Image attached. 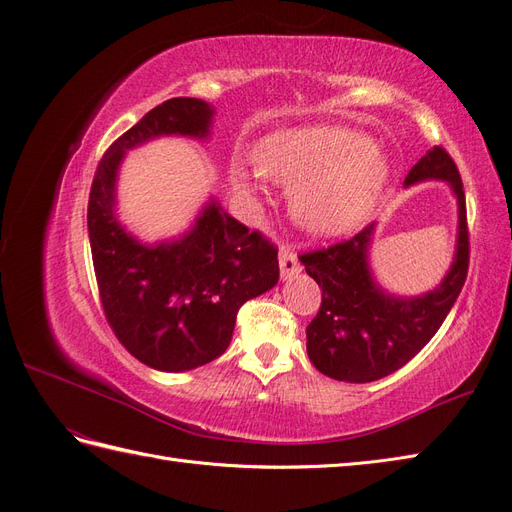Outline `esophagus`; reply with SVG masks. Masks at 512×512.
<instances>
[{
  "label": "esophagus",
  "mask_w": 512,
  "mask_h": 512,
  "mask_svg": "<svg viewBox=\"0 0 512 512\" xmlns=\"http://www.w3.org/2000/svg\"><path fill=\"white\" fill-rule=\"evenodd\" d=\"M278 266H280V276H283L285 280L302 272V266H300V259H298V255H295V253H293V251H289V249H285V246H283V249H280V255H278Z\"/></svg>",
  "instance_id": "1"
}]
</instances>
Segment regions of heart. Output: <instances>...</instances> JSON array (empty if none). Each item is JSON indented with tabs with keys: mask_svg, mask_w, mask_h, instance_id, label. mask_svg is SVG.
Segmentation results:
<instances>
[{
	"mask_svg": "<svg viewBox=\"0 0 512 512\" xmlns=\"http://www.w3.org/2000/svg\"><path fill=\"white\" fill-rule=\"evenodd\" d=\"M261 176L291 189V212L310 234L338 236L364 223L381 197L389 166L372 140L346 127L276 131L257 142ZM238 187H249L236 172Z\"/></svg>",
	"mask_w": 512,
	"mask_h": 512,
	"instance_id": "heart-1",
	"label": "heart"
}]
</instances>
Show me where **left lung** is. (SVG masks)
<instances>
[{
	"mask_svg": "<svg viewBox=\"0 0 512 512\" xmlns=\"http://www.w3.org/2000/svg\"><path fill=\"white\" fill-rule=\"evenodd\" d=\"M432 178L451 187L459 208L455 257L436 289L402 298L376 283L368 257L376 223L300 257L323 291L317 317L306 327V351L321 374L344 383H372L400 370L432 340L459 298L470 261L466 195L455 161L442 146L410 168L404 187Z\"/></svg>",
	"mask_w": 512,
	"mask_h": 512,
	"instance_id": "1",
	"label": "left lung"
}]
</instances>
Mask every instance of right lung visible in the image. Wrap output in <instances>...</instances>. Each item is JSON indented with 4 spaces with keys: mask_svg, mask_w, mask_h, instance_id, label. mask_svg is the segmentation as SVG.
Returning a JSON list of instances; mask_svg holds the SVG:
<instances>
[{
    "mask_svg": "<svg viewBox=\"0 0 512 512\" xmlns=\"http://www.w3.org/2000/svg\"><path fill=\"white\" fill-rule=\"evenodd\" d=\"M214 108L172 97L114 140L93 176L89 242L114 336L144 366L187 372L232 342L238 308L278 283V249L210 197L189 232L144 244L117 217V178L127 151L161 136H210Z\"/></svg>",
    "mask_w": 512,
    "mask_h": 512,
    "instance_id": "add662e5",
    "label": "right lung"
}]
</instances>
